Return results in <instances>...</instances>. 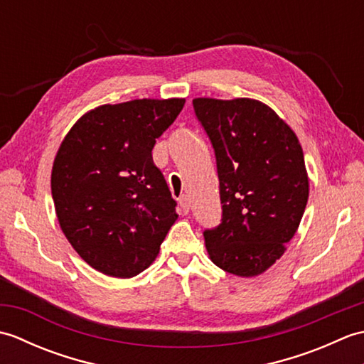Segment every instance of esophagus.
Listing matches in <instances>:
<instances>
[{"label":"esophagus","mask_w":364,"mask_h":364,"mask_svg":"<svg viewBox=\"0 0 364 364\" xmlns=\"http://www.w3.org/2000/svg\"><path fill=\"white\" fill-rule=\"evenodd\" d=\"M178 206H180V211L183 214H188L189 213V198L188 196H180L178 197Z\"/></svg>","instance_id":"obj_1"}]
</instances>
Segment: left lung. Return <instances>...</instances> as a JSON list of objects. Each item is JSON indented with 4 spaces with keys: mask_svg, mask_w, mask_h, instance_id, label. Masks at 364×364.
Segmentation results:
<instances>
[{
    "mask_svg": "<svg viewBox=\"0 0 364 364\" xmlns=\"http://www.w3.org/2000/svg\"><path fill=\"white\" fill-rule=\"evenodd\" d=\"M192 105L219 176L222 219L203 231L208 253L228 274H262L284 253L308 202L299 139L257 100L196 98Z\"/></svg>",
    "mask_w": 364,
    "mask_h": 364,
    "instance_id": "1",
    "label": "left lung"
}]
</instances>
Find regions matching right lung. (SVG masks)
Returning a JSON list of instances; mask_svg holds the SVG:
<instances>
[{"label":"right lung","mask_w":364,"mask_h":364,"mask_svg":"<svg viewBox=\"0 0 364 364\" xmlns=\"http://www.w3.org/2000/svg\"><path fill=\"white\" fill-rule=\"evenodd\" d=\"M183 106V98L100 106L60 144L51 172L59 225L98 272L141 274L175 223L176 202L151 150Z\"/></svg>","instance_id":"add662e5"}]
</instances>
